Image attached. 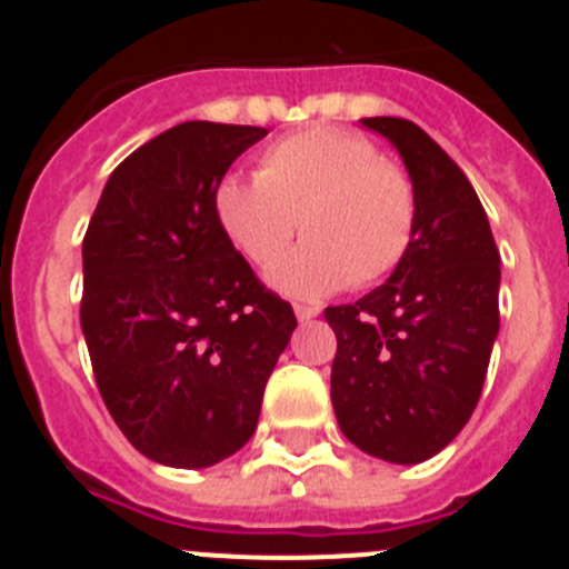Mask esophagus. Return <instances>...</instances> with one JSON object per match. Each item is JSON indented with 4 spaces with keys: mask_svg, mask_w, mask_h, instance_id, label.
Wrapping results in <instances>:
<instances>
[{
    "mask_svg": "<svg viewBox=\"0 0 569 569\" xmlns=\"http://www.w3.org/2000/svg\"><path fill=\"white\" fill-rule=\"evenodd\" d=\"M319 313L321 310L316 308V305H296V316H299V321H310V319H316Z\"/></svg>",
    "mask_w": 569,
    "mask_h": 569,
    "instance_id": "obj_1",
    "label": "esophagus"
}]
</instances>
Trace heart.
Listing matches in <instances>:
<instances>
[{"label": "heart", "instance_id": "heart-1", "mask_svg": "<svg viewBox=\"0 0 569 569\" xmlns=\"http://www.w3.org/2000/svg\"><path fill=\"white\" fill-rule=\"evenodd\" d=\"M216 213L256 268H273L301 228L308 241L273 270V284L325 296L345 284L370 288L399 268L413 244L419 196L373 139L310 128L261 150L256 179H224Z\"/></svg>", "mask_w": 569, "mask_h": 569}]
</instances>
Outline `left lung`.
Masks as SVG:
<instances>
[{"label": "left lung", "instance_id": "obj_1", "mask_svg": "<svg viewBox=\"0 0 569 569\" xmlns=\"http://www.w3.org/2000/svg\"><path fill=\"white\" fill-rule=\"evenodd\" d=\"M419 196L413 244L393 276L325 310L336 333L330 399L359 450L419 465L470 421L499 333V248L459 164L419 124L373 116Z\"/></svg>", "mask_w": 569, "mask_h": 569}]
</instances>
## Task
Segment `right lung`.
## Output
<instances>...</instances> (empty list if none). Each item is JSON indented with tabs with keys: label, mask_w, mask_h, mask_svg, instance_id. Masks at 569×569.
<instances>
[{
	"label": "right lung",
	"mask_w": 569,
	"mask_h": 569,
	"mask_svg": "<svg viewBox=\"0 0 569 569\" xmlns=\"http://www.w3.org/2000/svg\"><path fill=\"white\" fill-rule=\"evenodd\" d=\"M264 128L182 122L110 173L82 239V330L108 413L168 467L248 445L296 328L216 213L230 164Z\"/></svg>",
	"instance_id": "obj_1"
}]
</instances>
